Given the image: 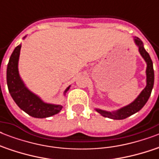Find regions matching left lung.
<instances>
[{
    "mask_svg": "<svg viewBox=\"0 0 159 159\" xmlns=\"http://www.w3.org/2000/svg\"><path fill=\"white\" fill-rule=\"evenodd\" d=\"M134 42L136 45L139 47V51L140 53L141 56L143 57L147 63V68H146V76H147V84H146L145 88L141 92V93L139 95V97L134 101L132 103H130L128 106L122 107L121 109L116 111H106L100 110V109H96V111L102 115L104 117L113 119V120H123L129 116H132L139 111H140L143 108V106L148 102V98L150 97L152 89L153 87V83H154V72H153V62L151 59L150 56L148 53V52L143 48V42L141 41L140 39L135 37L134 38Z\"/></svg>",
    "mask_w": 159,
    "mask_h": 159,
    "instance_id": "8db88e82",
    "label": "left lung"
}]
</instances>
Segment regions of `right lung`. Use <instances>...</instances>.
Returning <instances> with one entry per match:
<instances>
[{"instance_id":"add662e5","label":"right lung","mask_w":159,"mask_h":159,"mask_svg":"<svg viewBox=\"0 0 159 159\" xmlns=\"http://www.w3.org/2000/svg\"><path fill=\"white\" fill-rule=\"evenodd\" d=\"M25 38V37H24ZM21 44L18 45L11 54L6 71V81L11 97L17 106L25 113L34 118H47L57 114L62 106L48 104L31 92L25 86L18 71V62ZM70 86L65 90L64 94L69 90Z\"/></svg>"}]
</instances>
